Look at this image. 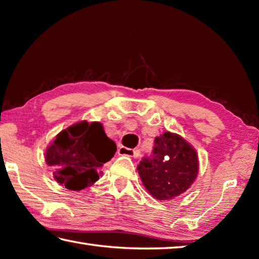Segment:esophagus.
Here are the masks:
<instances>
[{
    "label": "esophagus",
    "instance_id": "34e87169",
    "mask_svg": "<svg viewBox=\"0 0 259 259\" xmlns=\"http://www.w3.org/2000/svg\"><path fill=\"white\" fill-rule=\"evenodd\" d=\"M119 155H126V156H134V157H137L139 155V151L138 150H131V148H128L125 146H121L119 148Z\"/></svg>",
    "mask_w": 259,
    "mask_h": 259
}]
</instances>
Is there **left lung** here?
<instances>
[{
  "label": "left lung",
  "mask_w": 259,
  "mask_h": 259,
  "mask_svg": "<svg viewBox=\"0 0 259 259\" xmlns=\"http://www.w3.org/2000/svg\"><path fill=\"white\" fill-rule=\"evenodd\" d=\"M198 155L181 136L164 133L154 139L150 157L139 162L144 186L157 200H171L190 187L198 176Z\"/></svg>",
  "instance_id": "obj_1"
}]
</instances>
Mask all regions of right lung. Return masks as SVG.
Returning a JSON list of instances; mask_svg holds the SVG:
<instances>
[{
	"mask_svg": "<svg viewBox=\"0 0 259 259\" xmlns=\"http://www.w3.org/2000/svg\"><path fill=\"white\" fill-rule=\"evenodd\" d=\"M116 152L99 122H80L57 136L46 153L56 181L72 191H81L99 179L104 163Z\"/></svg>",
	"mask_w": 259,
	"mask_h": 259,
	"instance_id": "1",
	"label": "right lung"
}]
</instances>
